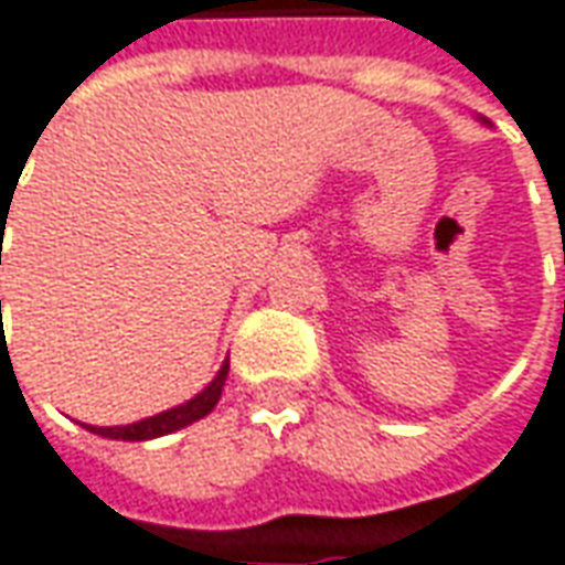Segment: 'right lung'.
I'll return each mask as SVG.
<instances>
[{
  "label": "right lung",
  "instance_id": "add662e5",
  "mask_svg": "<svg viewBox=\"0 0 565 565\" xmlns=\"http://www.w3.org/2000/svg\"><path fill=\"white\" fill-rule=\"evenodd\" d=\"M224 379H227V362L222 365V372L215 375V381L205 387L203 394H196L193 399H186L184 406H174L168 413H159V416H149L143 422H134V425H121V428H89L93 435H103V438H115V440H152L162 438V435H171L178 428H184L190 422L196 418L209 416L215 409V403L222 397Z\"/></svg>",
  "mask_w": 565,
  "mask_h": 565
}]
</instances>
